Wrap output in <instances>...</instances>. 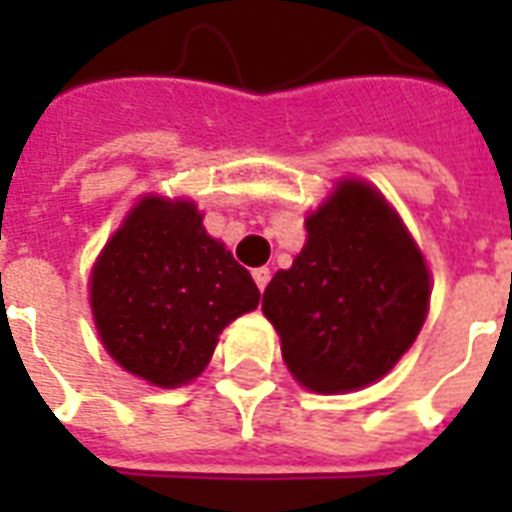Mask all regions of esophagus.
I'll list each match as a JSON object with an SVG mask.
<instances>
[{
	"mask_svg": "<svg viewBox=\"0 0 512 512\" xmlns=\"http://www.w3.org/2000/svg\"><path fill=\"white\" fill-rule=\"evenodd\" d=\"M252 279H255L257 289L263 292V289L268 287V281H271V271H268V268H255V271H252Z\"/></svg>",
	"mask_w": 512,
	"mask_h": 512,
	"instance_id": "34e87169",
	"label": "esophagus"
}]
</instances>
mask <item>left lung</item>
<instances>
[{"label":"left lung","mask_w":512,"mask_h":512,"mask_svg":"<svg viewBox=\"0 0 512 512\" xmlns=\"http://www.w3.org/2000/svg\"><path fill=\"white\" fill-rule=\"evenodd\" d=\"M308 241L265 287L263 313L289 372L316 393L380 380L422 329L430 276L396 212L348 180L305 220Z\"/></svg>","instance_id":"left-lung-1"}]
</instances>
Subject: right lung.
<instances>
[{"mask_svg":"<svg viewBox=\"0 0 512 512\" xmlns=\"http://www.w3.org/2000/svg\"><path fill=\"white\" fill-rule=\"evenodd\" d=\"M100 340L127 372L177 388L199 377L217 335L260 303L255 281L207 236L191 201L148 196L92 268Z\"/></svg>","mask_w":512,"mask_h":512,"instance_id":"add662e5","label":"right lung"}]
</instances>
